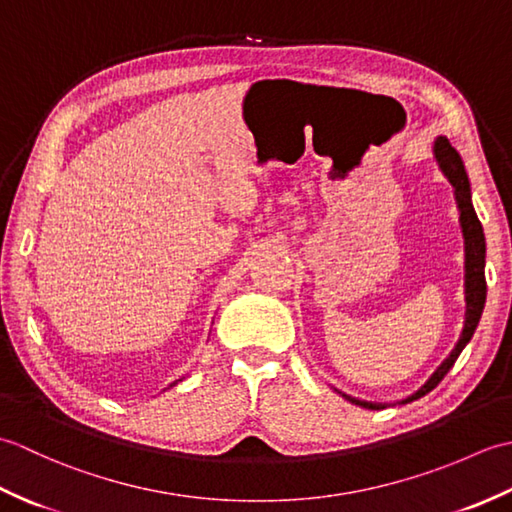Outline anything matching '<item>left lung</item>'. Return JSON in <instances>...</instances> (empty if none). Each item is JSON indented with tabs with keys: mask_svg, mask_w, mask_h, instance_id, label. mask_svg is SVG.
<instances>
[{
	"mask_svg": "<svg viewBox=\"0 0 512 512\" xmlns=\"http://www.w3.org/2000/svg\"><path fill=\"white\" fill-rule=\"evenodd\" d=\"M433 154H436V160L440 169L444 171V176L449 178L455 189V200H458V209H460V224H462V235H464V295H466V319H464V330L460 334V341L455 343L453 352L444 358L442 365L431 374V378L424 383L416 394L407 396L405 400H400L402 405L411 400H418L424 394H429L433 387H438L440 380L447 376L453 363L458 361L460 352L466 347V343L471 341V336L480 323L484 303H486V277H484V264H486V239H484V228L482 222L477 220V213L473 209L471 202V184L469 176H466L464 162L460 158L455 147L444 136H440L433 145ZM345 396V394H343ZM350 402L358 407L365 409H385L383 402H365V400H356L352 396H345Z\"/></svg>",
	"mask_w": 512,
	"mask_h": 512,
	"instance_id": "obj_1",
	"label": "left lung"
}]
</instances>
